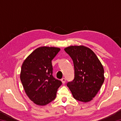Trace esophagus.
Segmentation results:
<instances>
[{
    "instance_id": "obj_1",
    "label": "esophagus",
    "mask_w": 121,
    "mask_h": 121,
    "mask_svg": "<svg viewBox=\"0 0 121 121\" xmlns=\"http://www.w3.org/2000/svg\"><path fill=\"white\" fill-rule=\"evenodd\" d=\"M61 82H62V83L63 84H65V78H63L61 79Z\"/></svg>"
}]
</instances>
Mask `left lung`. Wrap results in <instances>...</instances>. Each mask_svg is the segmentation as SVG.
Here are the masks:
<instances>
[{
  "label": "left lung",
  "instance_id": "1",
  "mask_svg": "<svg viewBox=\"0 0 121 121\" xmlns=\"http://www.w3.org/2000/svg\"><path fill=\"white\" fill-rule=\"evenodd\" d=\"M64 50L72 59L75 69L74 79L67 83V86L76 100L91 101L105 80L101 62L93 51L85 46H70Z\"/></svg>",
  "mask_w": 121,
  "mask_h": 121
}]
</instances>
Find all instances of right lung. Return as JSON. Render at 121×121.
Listing matches in <instances>:
<instances>
[{
  "instance_id": "1",
  "label": "right lung",
  "mask_w": 121,
  "mask_h": 121,
  "mask_svg": "<svg viewBox=\"0 0 121 121\" xmlns=\"http://www.w3.org/2000/svg\"><path fill=\"white\" fill-rule=\"evenodd\" d=\"M60 50L56 47H39L22 63L20 79L26 95L37 105L45 106L52 101L62 84L52 76V60Z\"/></svg>"
}]
</instances>
